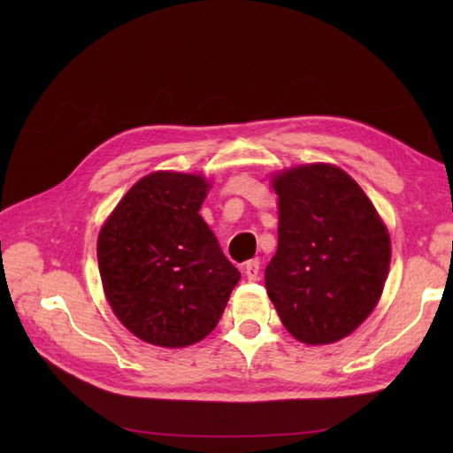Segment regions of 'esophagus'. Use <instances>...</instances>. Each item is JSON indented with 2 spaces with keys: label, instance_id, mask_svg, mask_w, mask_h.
I'll use <instances>...</instances> for the list:
<instances>
[{
  "label": "esophagus",
  "instance_id": "34e87169",
  "mask_svg": "<svg viewBox=\"0 0 453 453\" xmlns=\"http://www.w3.org/2000/svg\"><path fill=\"white\" fill-rule=\"evenodd\" d=\"M243 272H245V276H248L250 281H257L258 273H260L258 260H248V263L243 265Z\"/></svg>",
  "mask_w": 453,
  "mask_h": 453
}]
</instances>
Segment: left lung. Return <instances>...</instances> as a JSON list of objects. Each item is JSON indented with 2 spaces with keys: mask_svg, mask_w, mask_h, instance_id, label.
Listing matches in <instances>:
<instances>
[{
  "mask_svg": "<svg viewBox=\"0 0 453 453\" xmlns=\"http://www.w3.org/2000/svg\"><path fill=\"white\" fill-rule=\"evenodd\" d=\"M278 251L265 270L281 323L310 346L351 334L378 304L388 280L389 232L372 202L333 164L273 175Z\"/></svg>",
  "mask_w": 453,
  "mask_h": 453,
  "instance_id": "1",
  "label": "left lung"
}]
</instances>
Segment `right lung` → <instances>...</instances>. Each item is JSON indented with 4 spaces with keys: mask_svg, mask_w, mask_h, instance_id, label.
I'll list each match as a JSON object with an SVG mask.
<instances>
[{
    "mask_svg": "<svg viewBox=\"0 0 453 453\" xmlns=\"http://www.w3.org/2000/svg\"><path fill=\"white\" fill-rule=\"evenodd\" d=\"M210 187L196 173H149L100 230L107 303L149 344L185 348L203 340L240 281L238 268L198 213Z\"/></svg>",
    "mask_w": 453,
    "mask_h": 453,
    "instance_id": "1",
    "label": "right lung"
}]
</instances>
